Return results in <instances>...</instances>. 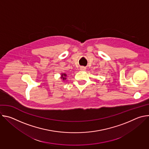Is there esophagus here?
<instances>
[{
    "instance_id": "1",
    "label": "esophagus",
    "mask_w": 149,
    "mask_h": 149,
    "mask_svg": "<svg viewBox=\"0 0 149 149\" xmlns=\"http://www.w3.org/2000/svg\"><path fill=\"white\" fill-rule=\"evenodd\" d=\"M80 70L81 71H86V68L84 67H80Z\"/></svg>"
}]
</instances>
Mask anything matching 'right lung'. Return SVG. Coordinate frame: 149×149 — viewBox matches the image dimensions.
Masks as SVG:
<instances>
[{
	"label": "right lung",
	"instance_id": "obj_1",
	"mask_svg": "<svg viewBox=\"0 0 149 149\" xmlns=\"http://www.w3.org/2000/svg\"><path fill=\"white\" fill-rule=\"evenodd\" d=\"M67 75L66 74V73H62L61 75V78L63 81H65L67 79Z\"/></svg>",
	"mask_w": 149,
	"mask_h": 149
}]
</instances>
